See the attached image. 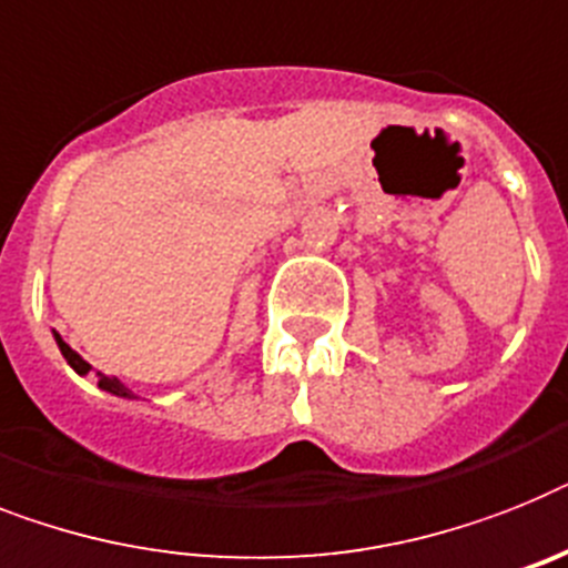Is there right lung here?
Returning a JSON list of instances; mask_svg holds the SVG:
<instances>
[{
  "mask_svg": "<svg viewBox=\"0 0 568 568\" xmlns=\"http://www.w3.org/2000/svg\"><path fill=\"white\" fill-rule=\"evenodd\" d=\"M54 339H58V348H60V354H63V357H65V363L72 365L74 372L81 374V377H83V374H89V372H92V365H89L87 359H83L81 354H78V351H72V348H69V345H65V342L60 339V334H54ZM95 377H98V388H104V392H110V395H119V397H133V392H130V388H126L124 383H121L119 377H106V374H101V372H98Z\"/></svg>",
  "mask_w": 568,
  "mask_h": 568,
  "instance_id": "right-lung-1",
  "label": "right lung"
}]
</instances>
